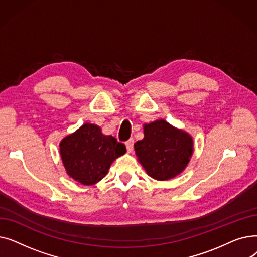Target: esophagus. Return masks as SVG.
I'll use <instances>...</instances> for the list:
<instances>
[{"mask_svg": "<svg viewBox=\"0 0 257 257\" xmlns=\"http://www.w3.org/2000/svg\"><path fill=\"white\" fill-rule=\"evenodd\" d=\"M133 143H134L133 139H130V140H128V141L125 143L128 153H131V152L133 151Z\"/></svg>", "mask_w": 257, "mask_h": 257, "instance_id": "obj_1", "label": "esophagus"}]
</instances>
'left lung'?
<instances>
[{
  "label": "left lung",
  "mask_w": 257,
  "mask_h": 257,
  "mask_svg": "<svg viewBox=\"0 0 257 257\" xmlns=\"http://www.w3.org/2000/svg\"><path fill=\"white\" fill-rule=\"evenodd\" d=\"M134 150L147 174L165 181L184 171L194 152V142L187 132L157 119L145 124L144 139L134 144Z\"/></svg>",
  "instance_id": "8db88e82"
}]
</instances>
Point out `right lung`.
Instances as JSON below:
<instances>
[{
	"instance_id": "obj_1",
	"label": "right lung",
	"mask_w": 257,
	"mask_h": 257,
	"mask_svg": "<svg viewBox=\"0 0 257 257\" xmlns=\"http://www.w3.org/2000/svg\"><path fill=\"white\" fill-rule=\"evenodd\" d=\"M59 148L67 175L84 185L99 182L113 161L126 153L124 144L104 136L99 126L88 123L65 137Z\"/></svg>"
}]
</instances>
